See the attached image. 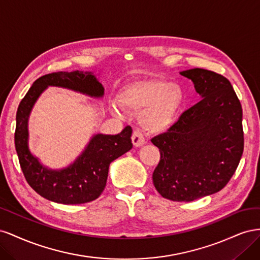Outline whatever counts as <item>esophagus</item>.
<instances>
[{"label": "esophagus", "mask_w": 260, "mask_h": 260, "mask_svg": "<svg viewBox=\"0 0 260 260\" xmlns=\"http://www.w3.org/2000/svg\"><path fill=\"white\" fill-rule=\"evenodd\" d=\"M132 143L136 147L139 146H142L145 144V138L142 135V132L139 131V130H135L132 133Z\"/></svg>", "instance_id": "34e87169"}]
</instances>
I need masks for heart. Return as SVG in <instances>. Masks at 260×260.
<instances>
[{"label": "heart", "instance_id": "1", "mask_svg": "<svg viewBox=\"0 0 260 260\" xmlns=\"http://www.w3.org/2000/svg\"><path fill=\"white\" fill-rule=\"evenodd\" d=\"M184 102V91L178 83L143 79L124 86L119 99L120 106L128 112L142 113L141 123L152 133L166 131L174 123ZM113 112L121 115V108L113 105Z\"/></svg>", "mask_w": 260, "mask_h": 260}]
</instances>
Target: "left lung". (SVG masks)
<instances>
[{
  "instance_id": "1",
  "label": "left lung",
  "mask_w": 260,
  "mask_h": 260,
  "mask_svg": "<svg viewBox=\"0 0 260 260\" xmlns=\"http://www.w3.org/2000/svg\"><path fill=\"white\" fill-rule=\"evenodd\" d=\"M180 75L202 100L152 139L160 152L153 183L165 199L192 202L219 192L234 175L244 149L243 112L225 77L202 68Z\"/></svg>"
}]
</instances>
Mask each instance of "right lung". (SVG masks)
Wrapping results in <instances>:
<instances>
[{
	"instance_id": "right-lung-1",
	"label": "right lung",
	"mask_w": 260,
	"mask_h": 260,
	"mask_svg": "<svg viewBox=\"0 0 260 260\" xmlns=\"http://www.w3.org/2000/svg\"><path fill=\"white\" fill-rule=\"evenodd\" d=\"M48 86H59L91 98H102L104 88L91 72H58L37 79L20 102L16 114L15 147L28 184L42 198L66 205L96 200L104 191L112 161L132 148V129L127 125L116 136L94 135L84 151L68 167L49 169L31 154L28 119L35 103Z\"/></svg>"
}]
</instances>
